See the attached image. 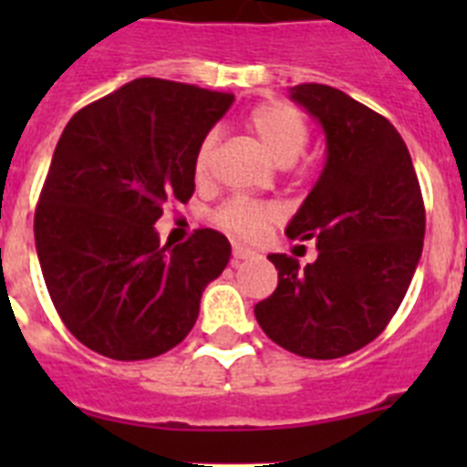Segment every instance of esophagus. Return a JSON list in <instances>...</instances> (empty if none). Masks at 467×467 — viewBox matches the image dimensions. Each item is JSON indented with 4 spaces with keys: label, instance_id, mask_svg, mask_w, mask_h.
<instances>
[{
    "label": "esophagus",
    "instance_id": "esophagus-1",
    "mask_svg": "<svg viewBox=\"0 0 467 467\" xmlns=\"http://www.w3.org/2000/svg\"><path fill=\"white\" fill-rule=\"evenodd\" d=\"M253 250H247V247H243V245H234V264H238V262H243V259H250L253 257Z\"/></svg>",
    "mask_w": 467,
    "mask_h": 467
}]
</instances>
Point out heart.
Masks as SVG:
<instances>
[{
	"mask_svg": "<svg viewBox=\"0 0 467 467\" xmlns=\"http://www.w3.org/2000/svg\"><path fill=\"white\" fill-rule=\"evenodd\" d=\"M247 130L254 135L264 154L274 161L275 166L287 168L292 166L306 150L308 142V126L301 117V111L295 107L285 105V102H262L253 107V111L245 119ZM214 135L201 142L193 161V171L198 177H203L208 171V161L213 154ZM278 220V208L271 203H257V201H245L236 198L229 201L224 208L217 213V222L224 229L234 231L243 238H257L271 222Z\"/></svg>",
	"mask_w": 467,
	"mask_h": 467,
	"instance_id": "heart-1",
	"label": "heart"
}]
</instances>
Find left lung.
<instances>
[{"label": "left lung", "instance_id": "left-lung-1", "mask_svg": "<svg viewBox=\"0 0 467 467\" xmlns=\"http://www.w3.org/2000/svg\"><path fill=\"white\" fill-rule=\"evenodd\" d=\"M325 133V166L285 234L316 238V262L269 254L278 287L254 306L259 327L313 360L356 353L383 332L423 253L426 210L393 123L344 90L290 88Z\"/></svg>", "mask_w": 467, "mask_h": 467}]
</instances>
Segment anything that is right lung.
Returning <instances> with one entry per match:
<instances>
[{
	"label": "right lung",
	"instance_id": "add662e5",
	"mask_svg": "<svg viewBox=\"0 0 467 467\" xmlns=\"http://www.w3.org/2000/svg\"><path fill=\"white\" fill-rule=\"evenodd\" d=\"M234 95L135 79L77 111L35 213L41 274L63 323L90 350L147 360L192 332L231 243L198 229L161 245L163 203L193 193V161Z\"/></svg>",
	"mask_w": 467,
	"mask_h": 467
}]
</instances>
